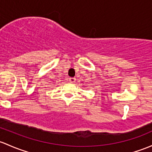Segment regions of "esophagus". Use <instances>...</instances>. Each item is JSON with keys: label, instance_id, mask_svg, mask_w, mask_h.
<instances>
[{"label": "esophagus", "instance_id": "34e87169", "mask_svg": "<svg viewBox=\"0 0 152 152\" xmlns=\"http://www.w3.org/2000/svg\"><path fill=\"white\" fill-rule=\"evenodd\" d=\"M69 81H70V82H71V83H74L75 81H76V79H75V78H73V77L69 78Z\"/></svg>", "mask_w": 152, "mask_h": 152}]
</instances>
